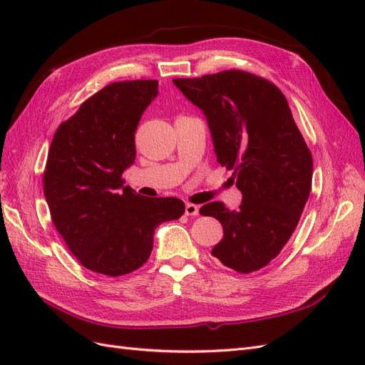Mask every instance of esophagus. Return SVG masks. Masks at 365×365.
Returning <instances> with one entry per match:
<instances>
[{
    "mask_svg": "<svg viewBox=\"0 0 365 365\" xmlns=\"http://www.w3.org/2000/svg\"><path fill=\"white\" fill-rule=\"evenodd\" d=\"M185 215L187 216H197L200 215V207L195 204H185Z\"/></svg>",
    "mask_w": 365,
    "mask_h": 365,
    "instance_id": "1",
    "label": "esophagus"
}]
</instances>
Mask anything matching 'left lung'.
Segmentation results:
<instances>
[{
	"label": "left lung",
	"instance_id": "left-lung-1",
	"mask_svg": "<svg viewBox=\"0 0 365 365\" xmlns=\"http://www.w3.org/2000/svg\"><path fill=\"white\" fill-rule=\"evenodd\" d=\"M173 83L207 117L217 163L233 170L242 192L237 210L219 201L200 210L224 228L212 256L240 274L267 267L292 236L312 185V153L288 101L269 81L240 70Z\"/></svg>",
	"mask_w": 365,
	"mask_h": 365
}]
</instances>
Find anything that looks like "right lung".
Masks as SVG:
<instances>
[{"instance_id":"add662e5","label":"right lung","mask_w":365,"mask_h":365,"mask_svg":"<svg viewBox=\"0 0 365 365\" xmlns=\"http://www.w3.org/2000/svg\"><path fill=\"white\" fill-rule=\"evenodd\" d=\"M158 81L109 83L61 123L43 170L53 224L86 269L118 277L145 264L153 231L180 219L178 197H143L121 175L135 161V129Z\"/></svg>"}]
</instances>
